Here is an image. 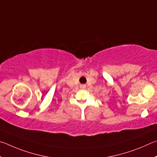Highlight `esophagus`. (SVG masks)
<instances>
[{
    "label": "esophagus",
    "instance_id": "34e87169",
    "mask_svg": "<svg viewBox=\"0 0 157 157\" xmlns=\"http://www.w3.org/2000/svg\"><path fill=\"white\" fill-rule=\"evenodd\" d=\"M80 87L81 89H86V84H81L80 86Z\"/></svg>",
    "mask_w": 157,
    "mask_h": 157
}]
</instances>
